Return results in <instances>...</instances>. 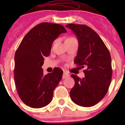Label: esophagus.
<instances>
[{"label":"esophagus","mask_w":125,"mask_h":125,"mask_svg":"<svg viewBox=\"0 0 125 125\" xmlns=\"http://www.w3.org/2000/svg\"><path fill=\"white\" fill-rule=\"evenodd\" d=\"M68 77H69V74L67 73L66 72L64 71L63 72V79H66V78H67Z\"/></svg>","instance_id":"1"}]
</instances>
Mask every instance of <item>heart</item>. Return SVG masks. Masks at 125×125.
<instances>
[{
    "label": "heart",
    "mask_w": 125,
    "mask_h": 125,
    "mask_svg": "<svg viewBox=\"0 0 125 125\" xmlns=\"http://www.w3.org/2000/svg\"><path fill=\"white\" fill-rule=\"evenodd\" d=\"M74 39V38H72V37H70V38H68L66 40H70V39Z\"/></svg>",
    "instance_id": "b5f03b06"
}]
</instances>
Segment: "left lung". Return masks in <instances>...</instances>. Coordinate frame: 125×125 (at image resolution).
Here are the masks:
<instances>
[{
  "mask_svg": "<svg viewBox=\"0 0 125 125\" xmlns=\"http://www.w3.org/2000/svg\"><path fill=\"white\" fill-rule=\"evenodd\" d=\"M66 27L76 35L79 42L74 62L84 70V77L75 74L74 85L70 96L74 104L91 107L102 99L107 94L112 76L111 57L105 44L95 31L84 25L68 24Z\"/></svg>",
  "mask_w": 125,
  "mask_h": 125,
  "instance_id": "1",
  "label": "left lung"
}]
</instances>
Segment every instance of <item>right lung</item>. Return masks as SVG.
<instances>
[{"instance_id":"obj_1","label":"right lung","mask_w":125,"mask_h":125,"mask_svg":"<svg viewBox=\"0 0 125 125\" xmlns=\"http://www.w3.org/2000/svg\"><path fill=\"white\" fill-rule=\"evenodd\" d=\"M66 30L62 25L42 23L35 26L21 41L15 55L14 79L23 102L33 108L48 105L53 90L62 77L63 71L56 68L44 75V57L51 53L53 42Z\"/></svg>"}]
</instances>
